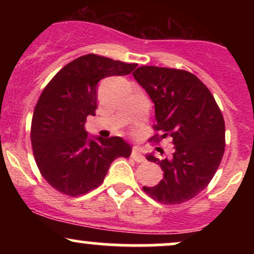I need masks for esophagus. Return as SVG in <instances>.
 Returning a JSON list of instances; mask_svg holds the SVG:
<instances>
[{"label": "esophagus", "mask_w": 254, "mask_h": 254, "mask_svg": "<svg viewBox=\"0 0 254 254\" xmlns=\"http://www.w3.org/2000/svg\"><path fill=\"white\" fill-rule=\"evenodd\" d=\"M131 157H132L136 162H144L145 161V157L143 156V154H142V151L138 147L132 148V151H131Z\"/></svg>", "instance_id": "34e87169"}]
</instances>
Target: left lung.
I'll use <instances>...</instances> for the list:
<instances>
[{"instance_id":"left-lung-1","label":"left lung","mask_w":254,"mask_h":254,"mask_svg":"<svg viewBox=\"0 0 254 254\" xmlns=\"http://www.w3.org/2000/svg\"><path fill=\"white\" fill-rule=\"evenodd\" d=\"M132 75L155 104V135L149 142L168 136L174 144L172 156L164 160L145 156L160 165L164 179L143 191L162 204L188 202L209 185L221 164L226 147L222 112L208 87L190 71L142 65Z\"/></svg>"}]
</instances>
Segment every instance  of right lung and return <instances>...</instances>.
<instances>
[{
    "instance_id": "1",
    "label": "right lung",
    "mask_w": 254,
    "mask_h": 254,
    "mask_svg": "<svg viewBox=\"0 0 254 254\" xmlns=\"http://www.w3.org/2000/svg\"><path fill=\"white\" fill-rule=\"evenodd\" d=\"M136 63L84 55L51 78L34 107L31 142L40 174L66 196L88 193L103 184L113 160L129 157L131 147L121 137L89 139L86 119L97 110L101 78L127 75Z\"/></svg>"
}]
</instances>
